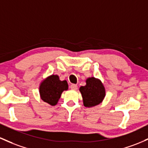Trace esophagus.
<instances>
[{
	"instance_id": "34e87169",
	"label": "esophagus",
	"mask_w": 148,
	"mask_h": 148,
	"mask_svg": "<svg viewBox=\"0 0 148 148\" xmlns=\"http://www.w3.org/2000/svg\"><path fill=\"white\" fill-rule=\"evenodd\" d=\"M70 88L71 89H72V90H77V88H78V86L77 85H76V84H71V85L70 86Z\"/></svg>"
}]
</instances>
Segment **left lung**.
Wrapping results in <instances>:
<instances>
[{
	"label": "left lung",
	"mask_w": 148,
	"mask_h": 148,
	"mask_svg": "<svg viewBox=\"0 0 148 148\" xmlns=\"http://www.w3.org/2000/svg\"><path fill=\"white\" fill-rule=\"evenodd\" d=\"M79 91L82 93L84 105L86 108H92L101 103L106 95L103 84L95 77L88 78L86 85L79 88Z\"/></svg>",
	"instance_id": "8db88e82"
}]
</instances>
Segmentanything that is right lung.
I'll return each mask as SVG.
<instances>
[{
	"label": "right lung",
	"instance_id": "right-lung-1",
	"mask_svg": "<svg viewBox=\"0 0 148 148\" xmlns=\"http://www.w3.org/2000/svg\"><path fill=\"white\" fill-rule=\"evenodd\" d=\"M38 89L41 100L54 106L58 104L62 92L68 90V84L66 80H60L59 76L52 74L40 82Z\"/></svg>",
	"mask_w": 148,
	"mask_h": 148
}]
</instances>
